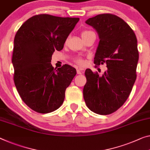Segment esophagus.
Instances as JSON below:
<instances>
[{"label":"esophagus","mask_w":150,"mask_h":150,"mask_svg":"<svg viewBox=\"0 0 150 150\" xmlns=\"http://www.w3.org/2000/svg\"><path fill=\"white\" fill-rule=\"evenodd\" d=\"M76 72L78 74H82V73H84V70L82 68H78Z\"/></svg>","instance_id":"1"}]
</instances>
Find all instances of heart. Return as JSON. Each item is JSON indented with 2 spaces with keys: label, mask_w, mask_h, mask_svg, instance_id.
<instances>
[{
  "label": "heart",
  "mask_w": 150,
  "mask_h": 150,
  "mask_svg": "<svg viewBox=\"0 0 150 150\" xmlns=\"http://www.w3.org/2000/svg\"><path fill=\"white\" fill-rule=\"evenodd\" d=\"M93 33V31H88V30H85V31H83L81 33V35H82V38H84L85 37H86L88 35H89L90 33ZM75 61L76 62H77L78 64H80V65H82L83 64H84V61L82 60V59L81 57H76V58L75 59Z\"/></svg>",
  "instance_id": "1"
}]
</instances>
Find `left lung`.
<instances>
[{
    "label": "left lung",
    "mask_w": 150,
    "mask_h": 150,
    "mask_svg": "<svg viewBox=\"0 0 150 150\" xmlns=\"http://www.w3.org/2000/svg\"><path fill=\"white\" fill-rule=\"evenodd\" d=\"M86 23L96 29L100 39L94 64L96 67L106 64L107 70L100 76L86 69L83 96L92 111L109 115L125 103L136 80L137 38L129 25L112 14L89 18Z\"/></svg>",
    "instance_id": "left-lung-1"
}]
</instances>
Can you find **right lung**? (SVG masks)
<instances>
[{
	"instance_id": "obj_1",
	"label": "right lung",
	"mask_w": 150,
	"mask_h": 150,
	"mask_svg": "<svg viewBox=\"0 0 150 150\" xmlns=\"http://www.w3.org/2000/svg\"><path fill=\"white\" fill-rule=\"evenodd\" d=\"M79 18L46 14L27 20L14 40L12 63L14 82L21 98L29 108L48 113L60 107L76 70L65 64L54 68L53 53L60 51Z\"/></svg>"
}]
</instances>
